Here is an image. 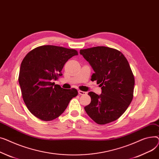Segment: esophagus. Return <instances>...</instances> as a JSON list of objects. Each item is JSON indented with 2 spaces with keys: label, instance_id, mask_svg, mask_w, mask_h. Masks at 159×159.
I'll use <instances>...</instances> for the list:
<instances>
[{
  "label": "esophagus",
  "instance_id": "obj_1",
  "mask_svg": "<svg viewBox=\"0 0 159 159\" xmlns=\"http://www.w3.org/2000/svg\"><path fill=\"white\" fill-rule=\"evenodd\" d=\"M78 94L80 95H85V94H87V92L81 91V90H78Z\"/></svg>",
  "mask_w": 159,
  "mask_h": 159
}]
</instances>
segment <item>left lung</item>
Segmentation results:
<instances>
[{
    "label": "left lung",
    "mask_w": 159,
    "mask_h": 159,
    "mask_svg": "<svg viewBox=\"0 0 159 159\" xmlns=\"http://www.w3.org/2000/svg\"><path fill=\"white\" fill-rule=\"evenodd\" d=\"M83 56L94 70L91 80L101 87V94L89 92L90 103L85 110L99 125L119 119L133 99L135 79L129 63L118 50L104 46L81 49Z\"/></svg>",
    "instance_id": "left-lung-1"
}]
</instances>
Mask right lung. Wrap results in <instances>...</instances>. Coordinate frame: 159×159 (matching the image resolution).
<instances>
[{"label": "right lung", "instance_id": "1", "mask_svg": "<svg viewBox=\"0 0 159 159\" xmlns=\"http://www.w3.org/2000/svg\"><path fill=\"white\" fill-rule=\"evenodd\" d=\"M78 54L72 49L42 45L24 57L18 82L27 108L37 118L49 121L58 117L78 95L76 89H64L54 82L62 76L65 63Z\"/></svg>", "mask_w": 159, "mask_h": 159}]
</instances>
